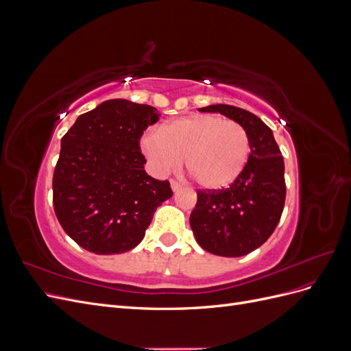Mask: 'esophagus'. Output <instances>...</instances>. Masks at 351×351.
Returning <instances> with one entry per match:
<instances>
[{"label":"esophagus","instance_id":"34e87169","mask_svg":"<svg viewBox=\"0 0 351 351\" xmlns=\"http://www.w3.org/2000/svg\"><path fill=\"white\" fill-rule=\"evenodd\" d=\"M169 184H171L173 192H178V190L182 189V183H178L177 180H171V182H169Z\"/></svg>","mask_w":351,"mask_h":351}]
</instances>
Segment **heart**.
<instances>
[{
	"mask_svg": "<svg viewBox=\"0 0 351 351\" xmlns=\"http://www.w3.org/2000/svg\"><path fill=\"white\" fill-rule=\"evenodd\" d=\"M142 152L158 176L184 165L206 189L231 184L246 167L250 139L244 127L215 114H196L165 124L161 132L142 136Z\"/></svg>",
	"mask_w": 351,
	"mask_h": 351,
	"instance_id": "b5f03b06",
	"label": "heart"
}]
</instances>
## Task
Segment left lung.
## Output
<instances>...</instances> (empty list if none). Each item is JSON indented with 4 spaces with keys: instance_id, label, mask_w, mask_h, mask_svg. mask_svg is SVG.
Segmentation results:
<instances>
[{
    "instance_id": "1",
    "label": "left lung",
    "mask_w": 351,
    "mask_h": 351,
    "mask_svg": "<svg viewBox=\"0 0 351 351\" xmlns=\"http://www.w3.org/2000/svg\"><path fill=\"white\" fill-rule=\"evenodd\" d=\"M199 111L219 112L240 123L249 134L250 155L230 187L197 190L190 227L206 252L244 256L262 246L278 226L285 202L284 158L272 130L254 114L224 104Z\"/></svg>"
}]
</instances>
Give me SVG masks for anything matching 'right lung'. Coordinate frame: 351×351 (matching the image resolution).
Instances as JSON below:
<instances>
[{
    "label": "right lung",
    "mask_w": 351,
    "mask_h": 351,
    "mask_svg": "<svg viewBox=\"0 0 351 351\" xmlns=\"http://www.w3.org/2000/svg\"><path fill=\"white\" fill-rule=\"evenodd\" d=\"M156 108L110 99L77 117L62 136L52 178L61 227L80 247L120 254L139 244L156 208L173 196L168 180L145 171L141 137Z\"/></svg>",
    "instance_id": "right-lung-1"
}]
</instances>
